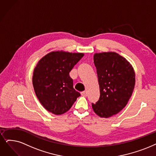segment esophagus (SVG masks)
Listing matches in <instances>:
<instances>
[{
	"label": "esophagus",
	"instance_id": "1",
	"mask_svg": "<svg viewBox=\"0 0 156 156\" xmlns=\"http://www.w3.org/2000/svg\"><path fill=\"white\" fill-rule=\"evenodd\" d=\"M81 95L83 96V97H86L87 95H88V92H87V91H84L81 92Z\"/></svg>",
	"mask_w": 156,
	"mask_h": 156
}]
</instances>
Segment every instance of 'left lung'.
I'll return each mask as SVG.
<instances>
[{
	"mask_svg": "<svg viewBox=\"0 0 156 156\" xmlns=\"http://www.w3.org/2000/svg\"><path fill=\"white\" fill-rule=\"evenodd\" d=\"M100 87V98L92 104L95 113L109 118L126 107L135 86V72L129 62L115 52L93 55Z\"/></svg>",
	"mask_w": 156,
	"mask_h": 156,
	"instance_id": "left-lung-1",
	"label": "left lung"
}]
</instances>
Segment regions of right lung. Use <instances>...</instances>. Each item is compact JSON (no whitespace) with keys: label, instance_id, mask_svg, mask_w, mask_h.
<instances>
[{"label":"right lung","instance_id":"1","mask_svg":"<svg viewBox=\"0 0 156 156\" xmlns=\"http://www.w3.org/2000/svg\"><path fill=\"white\" fill-rule=\"evenodd\" d=\"M83 53L51 52L34 68L33 84L37 98L51 113L59 115L69 110L80 94L73 88L69 73Z\"/></svg>","mask_w":156,"mask_h":156}]
</instances>
